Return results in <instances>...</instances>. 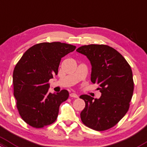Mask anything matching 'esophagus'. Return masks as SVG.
Wrapping results in <instances>:
<instances>
[{"label": "esophagus", "instance_id": "obj_1", "mask_svg": "<svg viewBox=\"0 0 147 147\" xmlns=\"http://www.w3.org/2000/svg\"><path fill=\"white\" fill-rule=\"evenodd\" d=\"M70 96L72 98H78V95L75 93H71L70 94Z\"/></svg>", "mask_w": 147, "mask_h": 147}]
</instances>
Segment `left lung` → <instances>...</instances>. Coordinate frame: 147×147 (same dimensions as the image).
<instances>
[{
    "label": "left lung",
    "mask_w": 147,
    "mask_h": 147,
    "mask_svg": "<svg viewBox=\"0 0 147 147\" xmlns=\"http://www.w3.org/2000/svg\"><path fill=\"white\" fill-rule=\"evenodd\" d=\"M76 51L91 63V81L98 84L100 98L82 95L84 109L82 121L93 130L102 131L114 126L129 109L134 90L131 67L120 53L104 45H88Z\"/></svg>",
    "instance_id": "left-lung-1"
}]
</instances>
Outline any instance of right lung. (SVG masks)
Wrapping results in <instances>:
<instances>
[{
    "mask_svg": "<svg viewBox=\"0 0 147 147\" xmlns=\"http://www.w3.org/2000/svg\"><path fill=\"white\" fill-rule=\"evenodd\" d=\"M76 47L60 42H42L27 50L13 72L14 96L24 121L39 128L56 120L60 105L68 98L67 90L49 93V80L57 75L61 58Z\"/></svg>",
    "mask_w": 147,
    "mask_h": 147,
    "instance_id": "1",
    "label": "right lung"
}]
</instances>
